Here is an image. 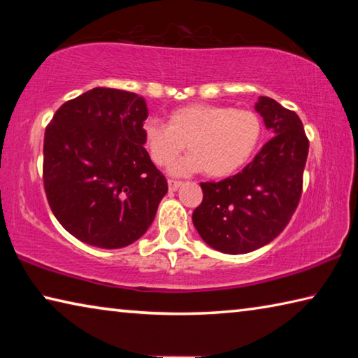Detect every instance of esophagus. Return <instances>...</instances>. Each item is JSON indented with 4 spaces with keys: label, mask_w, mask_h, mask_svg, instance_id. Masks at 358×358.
<instances>
[{
    "label": "esophagus",
    "mask_w": 358,
    "mask_h": 358,
    "mask_svg": "<svg viewBox=\"0 0 358 358\" xmlns=\"http://www.w3.org/2000/svg\"><path fill=\"white\" fill-rule=\"evenodd\" d=\"M167 185H169V191H177L178 187L181 186V181H178V180H167Z\"/></svg>",
    "instance_id": "esophagus-1"
}]
</instances>
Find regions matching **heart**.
<instances>
[{"label": "heart", "instance_id": "b5f03b06", "mask_svg": "<svg viewBox=\"0 0 358 358\" xmlns=\"http://www.w3.org/2000/svg\"><path fill=\"white\" fill-rule=\"evenodd\" d=\"M143 143L156 166H169L185 148L189 155L171 167L185 175L203 171L211 178L240 171L256 151L262 121L250 108L215 104H187L169 113L167 124L145 120Z\"/></svg>", "mask_w": 358, "mask_h": 358}]
</instances>
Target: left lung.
I'll return each instance as SVG.
<instances>
[{
	"mask_svg": "<svg viewBox=\"0 0 358 358\" xmlns=\"http://www.w3.org/2000/svg\"><path fill=\"white\" fill-rule=\"evenodd\" d=\"M256 110L273 136L243 171L201 183L203 201L192 222L208 246L246 254L280 235L300 202L310 142L299 115L260 96Z\"/></svg>",
	"mask_w": 358,
	"mask_h": 358,
	"instance_id": "obj_1",
	"label": "left lung"
}]
</instances>
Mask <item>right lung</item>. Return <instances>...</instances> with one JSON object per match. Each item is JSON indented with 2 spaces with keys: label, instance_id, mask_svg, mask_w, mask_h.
Segmentation results:
<instances>
[{
  "label": "right lung",
  "instance_id": "right-lung-1",
  "mask_svg": "<svg viewBox=\"0 0 358 358\" xmlns=\"http://www.w3.org/2000/svg\"><path fill=\"white\" fill-rule=\"evenodd\" d=\"M147 117L142 96L98 87L64 102L47 126V201L83 243L124 248L153 222L167 180L143 148Z\"/></svg>",
  "mask_w": 358,
  "mask_h": 358
}]
</instances>
